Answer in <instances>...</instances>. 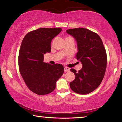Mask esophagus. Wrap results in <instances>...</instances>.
I'll use <instances>...</instances> for the list:
<instances>
[{
    "label": "esophagus",
    "instance_id": "1",
    "mask_svg": "<svg viewBox=\"0 0 122 122\" xmlns=\"http://www.w3.org/2000/svg\"><path fill=\"white\" fill-rule=\"evenodd\" d=\"M70 71V68L67 67H65V71L68 72Z\"/></svg>",
    "mask_w": 122,
    "mask_h": 122
}]
</instances>
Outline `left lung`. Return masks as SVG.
<instances>
[{"instance_id":"obj_1","label":"left lung","mask_w":122,"mask_h":122,"mask_svg":"<svg viewBox=\"0 0 122 122\" xmlns=\"http://www.w3.org/2000/svg\"><path fill=\"white\" fill-rule=\"evenodd\" d=\"M66 32L75 39L76 58L82 65L78 72L73 68L70 70L75 75L70 87L76 93L88 94L100 85L104 77L107 62L106 49L100 36L88 29H69Z\"/></svg>"}]
</instances>
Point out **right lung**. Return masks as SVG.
<instances>
[{
	"mask_svg": "<svg viewBox=\"0 0 122 122\" xmlns=\"http://www.w3.org/2000/svg\"><path fill=\"white\" fill-rule=\"evenodd\" d=\"M61 28H40L27 34L19 53L20 73L27 87L39 95L51 93L64 72L60 64L44 62V55L51 51V41L61 32Z\"/></svg>",
	"mask_w": 122,
	"mask_h": 122,
	"instance_id": "right-lung-1",
	"label": "right lung"
}]
</instances>
